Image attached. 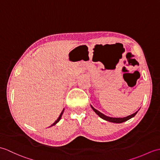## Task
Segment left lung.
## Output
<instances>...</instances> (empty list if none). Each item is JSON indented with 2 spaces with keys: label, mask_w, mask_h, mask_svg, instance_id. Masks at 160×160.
<instances>
[{
  "label": "left lung",
  "mask_w": 160,
  "mask_h": 160,
  "mask_svg": "<svg viewBox=\"0 0 160 160\" xmlns=\"http://www.w3.org/2000/svg\"><path fill=\"white\" fill-rule=\"evenodd\" d=\"M92 109L93 110L94 112L97 114L98 116L100 117L103 118V120L105 121H109V122H114V123H121V122H123L126 121H128L129 119H130V118H132V117H133L135 116V115L137 114V112H138V111H136V112L135 113H133L131 115H129V116L128 117H123V118H115V117H108L106 116V115L103 114V113L100 112L99 110H96L95 108H94L93 107H92L91 105Z\"/></svg>",
  "instance_id": "1"
}]
</instances>
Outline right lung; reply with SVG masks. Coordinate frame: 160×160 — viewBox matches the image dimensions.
Masks as SVG:
<instances>
[{"label":"right lung","mask_w":160,"mask_h":160,"mask_svg":"<svg viewBox=\"0 0 160 160\" xmlns=\"http://www.w3.org/2000/svg\"><path fill=\"white\" fill-rule=\"evenodd\" d=\"M63 112H64V109H63L62 110V112H61V114H60V116H59L58 117V118H57V121H56L54 122V123L52 124V125L51 126H53V125H56V124H57V122L59 121H60L61 120V117H62V114H63ZM51 126H50V127H51Z\"/></svg>","instance_id":"add662e5"}]
</instances>
